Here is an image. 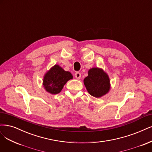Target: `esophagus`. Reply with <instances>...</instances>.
<instances>
[{"instance_id": "obj_1", "label": "esophagus", "mask_w": 152, "mask_h": 152, "mask_svg": "<svg viewBox=\"0 0 152 152\" xmlns=\"http://www.w3.org/2000/svg\"><path fill=\"white\" fill-rule=\"evenodd\" d=\"M75 77L76 79H80L81 77V74L80 72H76L75 74Z\"/></svg>"}]
</instances>
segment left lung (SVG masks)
<instances>
[{"label": "left lung", "mask_w": 152, "mask_h": 152, "mask_svg": "<svg viewBox=\"0 0 152 152\" xmlns=\"http://www.w3.org/2000/svg\"><path fill=\"white\" fill-rule=\"evenodd\" d=\"M87 92L94 97L99 98L106 95L111 88L109 77L106 72L98 67L88 71V76L83 80Z\"/></svg>", "instance_id": "left-lung-1"}]
</instances>
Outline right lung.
<instances>
[{"instance_id": "1", "label": "right lung", "mask_w": 152, "mask_h": 152, "mask_svg": "<svg viewBox=\"0 0 152 152\" xmlns=\"http://www.w3.org/2000/svg\"><path fill=\"white\" fill-rule=\"evenodd\" d=\"M73 78L69 71H65L58 65H55L46 72L43 79V86L46 92L56 94L61 92L65 83Z\"/></svg>"}]
</instances>
